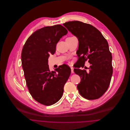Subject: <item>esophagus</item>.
Returning <instances> with one entry per match:
<instances>
[{
  "label": "esophagus",
  "instance_id": "1",
  "mask_svg": "<svg viewBox=\"0 0 130 130\" xmlns=\"http://www.w3.org/2000/svg\"><path fill=\"white\" fill-rule=\"evenodd\" d=\"M71 73H72V74L74 73V68H73V67H71Z\"/></svg>",
  "mask_w": 130,
  "mask_h": 130
}]
</instances>
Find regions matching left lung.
Returning <instances> with one entry per match:
<instances>
[{"mask_svg": "<svg viewBox=\"0 0 130 130\" xmlns=\"http://www.w3.org/2000/svg\"><path fill=\"white\" fill-rule=\"evenodd\" d=\"M63 25L79 42L76 54L80 65L74 70L80 77L77 86L79 93L86 99H98L108 89L112 74V56L108 42L99 30L89 24L72 21ZM88 59L90 64L89 71L79 69L84 67Z\"/></svg>", "mask_w": 130, "mask_h": 130, "instance_id": "obj_1", "label": "left lung"}]
</instances>
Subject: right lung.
I'll return each instance as SVG.
<instances>
[{"label": "right lung", "mask_w": 130, "mask_h": 130, "mask_svg": "<svg viewBox=\"0 0 130 130\" xmlns=\"http://www.w3.org/2000/svg\"><path fill=\"white\" fill-rule=\"evenodd\" d=\"M68 33L61 25L47 26L35 31L26 40L21 53V62L26 85L33 99L50 106L60 99L64 86L71 74L69 66L63 64L50 71V55L56 52V44Z\"/></svg>", "instance_id": "right-lung-1"}]
</instances>
